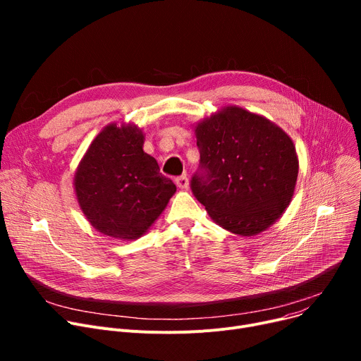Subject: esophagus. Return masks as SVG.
<instances>
[{
  "instance_id": "34e87169",
  "label": "esophagus",
  "mask_w": 361,
  "mask_h": 361,
  "mask_svg": "<svg viewBox=\"0 0 361 361\" xmlns=\"http://www.w3.org/2000/svg\"><path fill=\"white\" fill-rule=\"evenodd\" d=\"M176 184H177L178 188H187V187H188V178H187V176L177 177V178H176Z\"/></svg>"
}]
</instances>
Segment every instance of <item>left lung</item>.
<instances>
[{
	"mask_svg": "<svg viewBox=\"0 0 361 361\" xmlns=\"http://www.w3.org/2000/svg\"><path fill=\"white\" fill-rule=\"evenodd\" d=\"M202 173L192 190L224 230L252 237L268 230L294 196L298 157L279 126L237 105L196 123Z\"/></svg>",
	"mask_w": 361,
	"mask_h": 361,
	"instance_id": "1",
	"label": "left lung"
}]
</instances>
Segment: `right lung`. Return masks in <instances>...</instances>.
Masks as SVG:
<instances>
[{"label": "right lung", "instance_id": "obj_1", "mask_svg": "<svg viewBox=\"0 0 361 361\" xmlns=\"http://www.w3.org/2000/svg\"><path fill=\"white\" fill-rule=\"evenodd\" d=\"M143 143L145 133L136 124L111 123L92 140L75 169V199L89 224L104 235L137 240L177 192Z\"/></svg>", "mask_w": 361, "mask_h": 361}]
</instances>
